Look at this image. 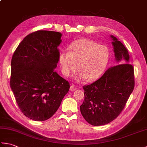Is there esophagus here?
I'll list each match as a JSON object with an SVG mask.
<instances>
[{"label":"esophagus","mask_w":147,"mask_h":147,"mask_svg":"<svg viewBox=\"0 0 147 147\" xmlns=\"http://www.w3.org/2000/svg\"><path fill=\"white\" fill-rule=\"evenodd\" d=\"M76 90V87L74 85H71L70 86V90L71 91H74V90Z\"/></svg>","instance_id":"34e87169"}]
</instances>
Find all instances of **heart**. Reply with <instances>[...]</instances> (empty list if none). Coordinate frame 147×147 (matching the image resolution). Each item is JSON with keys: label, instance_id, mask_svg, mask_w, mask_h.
Returning a JSON list of instances; mask_svg holds the SVG:
<instances>
[{"label": "heart", "instance_id": "heart-1", "mask_svg": "<svg viewBox=\"0 0 147 147\" xmlns=\"http://www.w3.org/2000/svg\"><path fill=\"white\" fill-rule=\"evenodd\" d=\"M109 58L108 49L88 39H82L69 47V52L61 51L58 60L62 74L70 77L76 70L78 79L93 82L98 78Z\"/></svg>", "mask_w": 147, "mask_h": 147}]
</instances>
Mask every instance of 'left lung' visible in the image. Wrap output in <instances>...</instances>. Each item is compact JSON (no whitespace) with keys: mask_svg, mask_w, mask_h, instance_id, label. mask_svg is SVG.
<instances>
[{"mask_svg":"<svg viewBox=\"0 0 147 147\" xmlns=\"http://www.w3.org/2000/svg\"><path fill=\"white\" fill-rule=\"evenodd\" d=\"M115 60L121 62L106 71L96 82L84 86L85 98L80 106L84 119L93 126L114 120L123 111L135 86L134 69L129 64L127 49L111 35Z\"/></svg>","mask_w":147,"mask_h":147,"instance_id":"8db88e82","label":"left lung"}]
</instances>
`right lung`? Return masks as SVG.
<instances>
[{
    "label": "right lung",
    "instance_id": "1",
    "mask_svg": "<svg viewBox=\"0 0 147 147\" xmlns=\"http://www.w3.org/2000/svg\"><path fill=\"white\" fill-rule=\"evenodd\" d=\"M62 34L39 30L19 44L11 60L10 86L18 107L31 119H48L57 111L69 83L55 69Z\"/></svg>",
    "mask_w": 147,
    "mask_h": 147
}]
</instances>
